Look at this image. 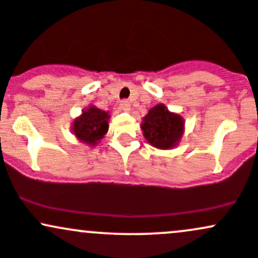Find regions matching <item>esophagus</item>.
Masks as SVG:
<instances>
[{"mask_svg": "<svg viewBox=\"0 0 258 258\" xmlns=\"http://www.w3.org/2000/svg\"><path fill=\"white\" fill-rule=\"evenodd\" d=\"M120 108L123 110H125V112H129L130 110V102L128 99H123V101L120 102Z\"/></svg>", "mask_w": 258, "mask_h": 258, "instance_id": "34e87169", "label": "esophagus"}]
</instances>
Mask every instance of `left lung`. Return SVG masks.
I'll use <instances>...</instances> for the list:
<instances>
[{
	"instance_id": "obj_1",
	"label": "left lung",
	"mask_w": 258,
	"mask_h": 258,
	"mask_svg": "<svg viewBox=\"0 0 258 258\" xmlns=\"http://www.w3.org/2000/svg\"><path fill=\"white\" fill-rule=\"evenodd\" d=\"M140 126L149 144L167 150L178 145L184 132V120L179 114L170 112L165 104H157L143 118Z\"/></svg>"
}]
</instances>
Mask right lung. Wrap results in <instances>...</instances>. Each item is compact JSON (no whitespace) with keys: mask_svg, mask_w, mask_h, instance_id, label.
Instances as JSON below:
<instances>
[{"mask_svg":"<svg viewBox=\"0 0 258 258\" xmlns=\"http://www.w3.org/2000/svg\"><path fill=\"white\" fill-rule=\"evenodd\" d=\"M110 115L106 110L91 106L82 110V114L73 123V133L81 143L95 146L108 132V120Z\"/></svg>","mask_w":258,"mask_h":258,"instance_id":"obj_1","label":"right lung"}]
</instances>
